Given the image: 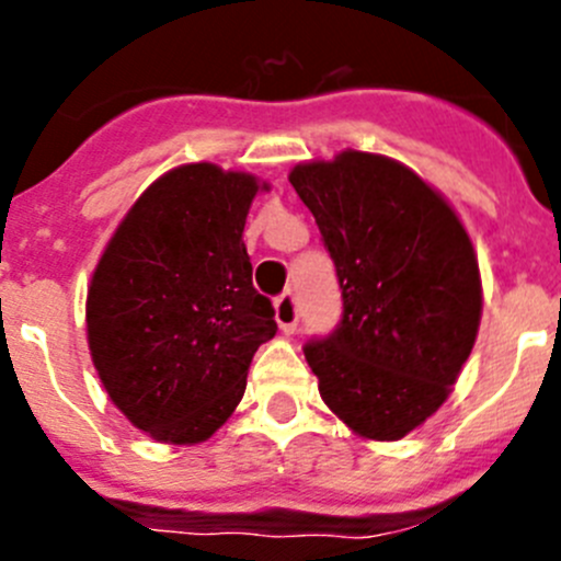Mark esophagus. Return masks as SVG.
I'll return each instance as SVG.
<instances>
[{
  "label": "esophagus",
  "mask_w": 561,
  "mask_h": 561,
  "mask_svg": "<svg viewBox=\"0 0 561 561\" xmlns=\"http://www.w3.org/2000/svg\"><path fill=\"white\" fill-rule=\"evenodd\" d=\"M274 317L279 322L282 333H293L298 328V301L293 293H282L274 304Z\"/></svg>",
  "instance_id": "obj_1"
}]
</instances>
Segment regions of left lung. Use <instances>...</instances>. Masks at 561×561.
Segmentation results:
<instances>
[{"label": "left lung", "instance_id": "8db88e82", "mask_svg": "<svg viewBox=\"0 0 561 561\" xmlns=\"http://www.w3.org/2000/svg\"><path fill=\"white\" fill-rule=\"evenodd\" d=\"M307 203L342 287V320L304 344L320 396L369 439H401L443 407L472 353L483 309L461 219L401 162L342 151L304 162Z\"/></svg>", "mask_w": 561, "mask_h": 561}]
</instances>
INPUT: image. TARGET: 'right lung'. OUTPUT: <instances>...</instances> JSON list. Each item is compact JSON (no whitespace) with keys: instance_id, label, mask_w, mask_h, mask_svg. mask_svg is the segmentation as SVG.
Returning a JSON list of instances; mask_svg holds the SVG:
<instances>
[{"instance_id":"right-lung-1","label":"right lung","mask_w":561,"mask_h":561,"mask_svg":"<svg viewBox=\"0 0 561 561\" xmlns=\"http://www.w3.org/2000/svg\"><path fill=\"white\" fill-rule=\"evenodd\" d=\"M254 175L192 162L135 201L87 296L94 369L113 404L160 443L195 445L239 407L274 307L244 244Z\"/></svg>"}]
</instances>
